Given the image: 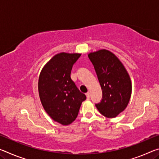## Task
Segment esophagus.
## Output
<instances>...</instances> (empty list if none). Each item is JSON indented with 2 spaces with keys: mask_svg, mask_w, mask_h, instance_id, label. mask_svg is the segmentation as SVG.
<instances>
[{
  "mask_svg": "<svg viewBox=\"0 0 159 159\" xmlns=\"http://www.w3.org/2000/svg\"><path fill=\"white\" fill-rule=\"evenodd\" d=\"M85 95H86V97H87L88 99H90V92H88L85 94Z\"/></svg>",
  "mask_w": 159,
  "mask_h": 159,
  "instance_id": "34e87169",
  "label": "esophagus"
}]
</instances>
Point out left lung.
<instances>
[{
  "label": "left lung",
  "instance_id": "1",
  "mask_svg": "<svg viewBox=\"0 0 159 159\" xmlns=\"http://www.w3.org/2000/svg\"><path fill=\"white\" fill-rule=\"evenodd\" d=\"M102 90V99L95 106L100 114L114 118L128 106L132 85L130 76L116 56L107 50L88 55Z\"/></svg>",
  "mask_w": 159,
  "mask_h": 159
}]
</instances>
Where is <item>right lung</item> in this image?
I'll return each mask as SVG.
<instances>
[{
  "instance_id": "right-lung-1",
  "label": "right lung",
  "mask_w": 159,
  "mask_h": 159,
  "mask_svg": "<svg viewBox=\"0 0 159 159\" xmlns=\"http://www.w3.org/2000/svg\"><path fill=\"white\" fill-rule=\"evenodd\" d=\"M81 54L61 52L42 69L39 92L42 105L54 120L66 125L74 121L82 102L86 99L71 79V71Z\"/></svg>"
}]
</instances>
